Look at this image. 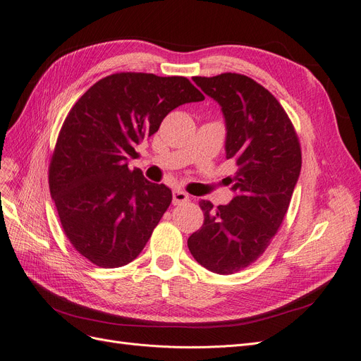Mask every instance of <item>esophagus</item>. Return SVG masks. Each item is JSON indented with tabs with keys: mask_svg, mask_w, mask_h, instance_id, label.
Wrapping results in <instances>:
<instances>
[{
	"mask_svg": "<svg viewBox=\"0 0 361 361\" xmlns=\"http://www.w3.org/2000/svg\"><path fill=\"white\" fill-rule=\"evenodd\" d=\"M186 201H190V195L188 194L183 192V191H179V190L173 191V204L179 206V204L186 203Z\"/></svg>",
	"mask_w": 361,
	"mask_h": 361,
	"instance_id": "1",
	"label": "esophagus"
}]
</instances>
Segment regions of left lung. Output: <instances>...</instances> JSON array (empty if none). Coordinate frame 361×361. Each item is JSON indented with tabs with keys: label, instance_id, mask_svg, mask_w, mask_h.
I'll list each match as a JSON object with an SVG mask.
<instances>
[{
	"label": "left lung",
	"instance_id": "left-lung-1",
	"mask_svg": "<svg viewBox=\"0 0 361 361\" xmlns=\"http://www.w3.org/2000/svg\"><path fill=\"white\" fill-rule=\"evenodd\" d=\"M222 108L225 151L235 163V197L213 209L201 201L204 224L188 238V249L206 269L228 276L252 265L283 224L298 182L302 152L295 127L279 100L255 80L225 72L194 77Z\"/></svg>",
	"mask_w": 361,
	"mask_h": 361
}]
</instances>
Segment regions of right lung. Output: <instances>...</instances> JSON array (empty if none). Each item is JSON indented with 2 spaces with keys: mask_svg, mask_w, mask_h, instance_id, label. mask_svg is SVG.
I'll return each instance as SVG.
<instances>
[{
  "mask_svg": "<svg viewBox=\"0 0 361 361\" xmlns=\"http://www.w3.org/2000/svg\"><path fill=\"white\" fill-rule=\"evenodd\" d=\"M204 100L185 77L120 72L71 108L49 166L50 194L74 249L102 268L132 262L171 203V191L128 169L136 145L175 108Z\"/></svg>",
  "mask_w": 361,
  "mask_h": 361,
  "instance_id": "1",
  "label": "right lung"
}]
</instances>
